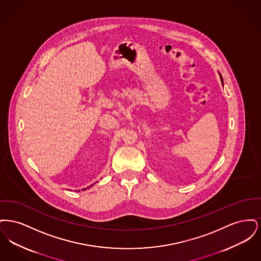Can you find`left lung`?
<instances>
[{"instance_id": "8db88e82", "label": "left lung", "mask_w": 261, "mask_h": 261, "mask_svg": "<svg viewBox=\"0 0 261 261\" xmlns=\"http://www.w3.org/2000/svg\"><path fill=\"white\" fill-rule=\"evenodd\" d=\"M219 75H220V79H221V81H222V84H223V78H222V76H221L220 73H219Z\"/></svg>"}]
</instances>
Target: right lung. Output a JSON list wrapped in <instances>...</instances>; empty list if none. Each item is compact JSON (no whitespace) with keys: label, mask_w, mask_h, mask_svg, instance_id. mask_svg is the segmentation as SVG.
I'll use <instances>...</instances> for the list:
<instances>
[{"label":"right lung","mask_w":261,"mask_h":261,"mask_svg":"<svg viewBox=\"0 0 261 261\" xmlns=\"http://www.w3.org/2000/svg\"><path fill=\"white\" fill-rule=\"evenodd\" d=\"M88 188H89V187H87V189ZM85 190H86V188H85V189H83V190H82V191H85Z\"/></svg>","instance_id":"add662e5"}]
</instances>
